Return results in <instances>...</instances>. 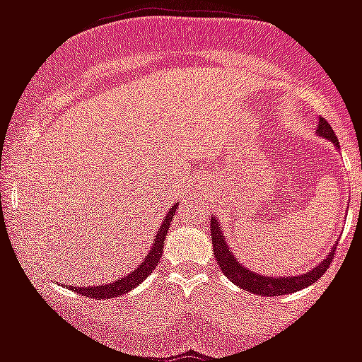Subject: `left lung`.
Wrapping results in <instances>:
<instances>
[{"mask_svg": "<svg viewBox=\"0 0 362 362\" xmlns=\"http://www.w3.org/2000/svg\"><path fill=\"white\" fill-rule=\"evenodd\" d=\"M317 133L321 136H325L331 142H334V146H340L338 144V139L334 135V131L329 125V122L325 118H320V124H317ZM210 233H212V246H214V257L216 263L220 264L221 272L237 284L238 287L246 289V291L253 293V295H263V297H278V295H287V293H295L298 289H304V287L312 286L315 281L320 280L321 276L325 274V270L329 269V264L332 263L334 259V247L329 253V257L315 267L314 270H310L306 274L293 276V278H264L261 274H255L252 270L244 269L238 259L233 255V252L229 250V246L226 244L223 237H221V227L218 226V220L216 218H210Z\"/></svg>", "mask_w": 362, "mask_h": 362, "instance_id": "8db88e82", "label": "left lung"}]
</instances>
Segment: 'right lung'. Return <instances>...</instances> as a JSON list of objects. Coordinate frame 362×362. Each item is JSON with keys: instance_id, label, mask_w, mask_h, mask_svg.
I'll list each match as a JSON object with an SVG mask.
<instances>
[{"instance_id": "add662e5", "label": "right lung", "mask_w": 362, "mask_h": 362, "mask_svg": "<svg viewBox=\"0 0 362 362\" xmlns=\"http://www.w3.org/2000/svg\"><path fill=\"white\" fill-rule=\"evenodd\" d=\"M178 206V204H176ZM176 206L169 210V214L165 218V221L161 223L159 227V233L158 237H156V242H153L152 250L150 253L146 255V259L142 261L141 267L135 269L131 274H127L125 278H120V280L112 281V284H107V286H93V287H71L73 291L81 293L84 297H90V298H115V297H120L124 293L131 291V289H135L141 281H144L148 276L152 274L153 269L158 267L159 263V257H161V253H163V240L167 238V231H169V226L170 221H173V214H175Z\"/></svg>"}]
</instances>
